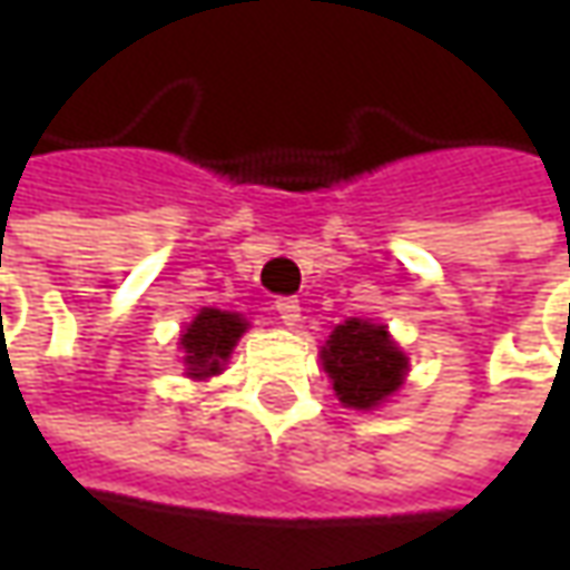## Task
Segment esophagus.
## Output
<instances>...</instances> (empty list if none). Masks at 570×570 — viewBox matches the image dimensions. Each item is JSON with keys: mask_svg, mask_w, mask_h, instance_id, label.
<instances>
[{"mask_svg": "<svg viewBox=\"0 0 570 570\" xmlns=\"http://www.w3.org/2000/svg\"><path fill=\"white\" fill-rule=\"evenodd\" d=\"M274 308H277V314H281V321L286 323V326H296L298 323V317H302V314H298V298H293V296H284V298H277V305H274Z\"/></svg>", "mask_w": 570, "mask_h": 570, "instance_id": "34e87169", "label": "esophagus"}]
</instances>
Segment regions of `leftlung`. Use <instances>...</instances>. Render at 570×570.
Here are the masks:
<instances>
[{
	"label": "left lung",
	"instance_id": "obj_1",
	"mask_svg": "<svg viewBox=\"0 0 570 570\" xmlns=\"http://www.w3.org/2000/svg\"><path fill=\"white\" fill-rule=\"evenodd\" d=\"M323 366L345 406L372 409L403 384L409 360L384 326L347 321L335 326L323 347Z\"/></svg>",
	"mask_w": 570,
	"mask_h": 570
}]
</instances>
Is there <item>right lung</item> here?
<instances>
[{
    "instance_id": "add662e5",
    "label": "right lung",
    "mask_w": 570,
    "mask_h": 570,
    "mask_svg": "<svg viewBox=\"0 0 570 570\" xmlns=\"http://www.w3.org/2000/svg\"><path fill=\"white\" fill-rule=\"evenodd\" d=\"M247 330L244 317L237 314H228V311L204 308L188 323L186 335L179 338V345L186 351V366L191 379H207V375H216L223 360H228L232 347L240 338V333Z\"/></svg>"
}]
</instances>
